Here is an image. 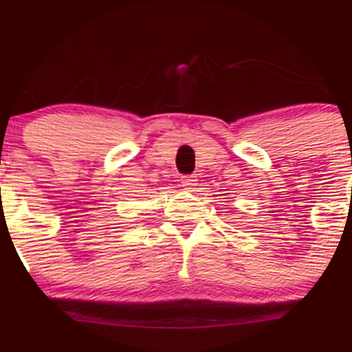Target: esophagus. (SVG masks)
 <instances>
[{
  "instance_id": "obj_1",
  "label": "esophagus",
  "mask_w": 352,
  "mask_h": 352,
  "mask_svg": "<svg viewBox=\"0 0 352 352\" xmlns=\"http://www.w3.org/2000/svg\"><path fill=\"white\" fill-rule=\"evenodd\" d=\"M182 185H184L185 190H193L197 187V179L193 175L182 177Z\"/></svg>"
}]
</instances>
